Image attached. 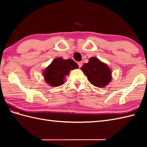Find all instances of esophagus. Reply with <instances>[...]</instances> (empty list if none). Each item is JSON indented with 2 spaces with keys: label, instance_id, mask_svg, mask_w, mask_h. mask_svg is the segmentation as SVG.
<instances>
[{
  "label": "esophagus",
  "instance_id": "esophagus-1",
  "mask_svg": "<svg viewBox=\"0 0 147 147\" xmlns=\"http://www.w3.org/2000/svg\"><path fill=\"white\" fill-rule=\"evenodd\" d=\"M78 65H79V67L80 68L82 66V65H83V62H78Z\"/></svg>",
  "mask_w": 147,
  "mask_h": 147
}]
</instances>
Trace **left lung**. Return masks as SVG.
<instances>
[{"mask_svg":"<svg viewBox=\"0 0 147 147\" xmlns=\"http://www.w3.org/2000/svg\"><path fill=\"white\" fill-rule=\"evenodd\" d=\"M81 69L88 78L90 83L98 88H104L112 80L111 69L94 57H90L88 63L84 64Z\"/></svg>","mask_w":147,"mask_h":147,"instance_id":"left-lung-1","label":"left lung"}]
</instances>
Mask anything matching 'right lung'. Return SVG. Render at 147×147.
Wrapping results in <instances>:
<instances>
[{"label":"right lung","instance_id":"1","mask_svg":"<svg viewBox=\"0 0 147 147\" xmlns=\"http://www.w3.org/2000/svg\"><path fill=\"white\" fill-rule=\"evenodd\" d=\"M78 68L73 60L58 57L54 59L51 64L43 71L45 82L51 86H59L64 83L65 78L72 69Z\"/></svg>","mask_w":147,"mask_h":147}]
</instances>
